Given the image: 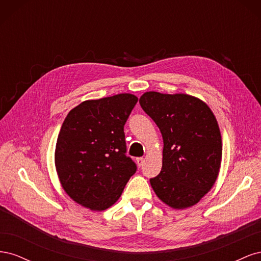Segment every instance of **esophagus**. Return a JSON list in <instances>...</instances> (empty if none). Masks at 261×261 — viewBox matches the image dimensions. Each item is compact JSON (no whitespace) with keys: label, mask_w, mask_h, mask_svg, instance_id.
I'll list each match as a JSON object with an SVG mask.
<instances>
[{"label":"esophagus","mask_w":261,"mask_h":261,"mask_svg":"<svg viewBox=\"0 0 261 261\" xmlns=\"http://www.w3.org/2000/svg\"><path fill=\"white\" fill-rule=\"evenodd\" d=\"M136 162H137V165L138 167H141V165L144 164V162H145V159L144 158H137L136 159Z\"/></svg>","instance_id":"obj_1"}]
</instances>
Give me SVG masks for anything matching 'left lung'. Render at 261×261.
<instances>
[{
  "instance_id": "1",
  "label": "left lung",
  "mask_w": 261,
  "mask_h": 261,
  "mask_svg": "<svg viewBox=\"0 0 261 261\" xmlns=\"http://www.w3.org/2000/svg\"><path fill=\"white\" fill-rule=\"evenodd\" d=\"M144 111L159 127L163 138L161 172L150 178L156 196L168 206H194L218 177L222 140L210 108L184 93L145 92L139 99Z\"/></svg>"
}]
</instances>
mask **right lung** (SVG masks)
Masks as SVG:
<instances>
[{
    "label": "right lung",
    "instance_id": "right-lung-1",
    "mask_svg": "<svg viewBox=\"0 0 261 261\" xmlns=\"http://www.w3.org/2000/svg\"><path fill=\"white\" fill-rule=\"evenodd\" d=\"M138 98L120 93L87 100L70 110L55 147L62 187L77 203L106 210L120 198L137 170L126 155L124 125Z\"/></svg>",
    "mask_w": 261,
    "mask_h": 261
}]
</instances>
